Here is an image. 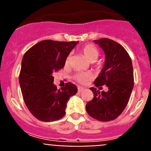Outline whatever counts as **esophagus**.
Listing matches in <instances>:
<instances>
[{"label": "esophagus", "mask_w": 151, "mask_h": 151, "mask_svg": "<svg viewBox=\"0 0 151 151\" xmlns=\"http://www.w3.org/2000/svg\"><path fill=\"white\" fill-rule=\"evenodd\" d=\"M84 90H85V88H84L78 87V92H82V91H83Z\"/></svg>", "instance_id": "esophagus-1"}]
</instances>
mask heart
<instances>
[{
  "mask_svg": "<svg viewBox=\"0 0 151 151\" xmlns=\"http://www.w3.org/2000/svg\"><path fill=\"white\" fill-rule=\"evenodd\" d=\"M82 53L86 57L88 60L90 62H94L97 59V57L99 56V51L98 49L95 46L92 45H87L82 47ZM69 62H70V56H68L66 58L65 60V64L66 66L69 65ZM92 78V75L89 73H77L73 76V79L75 81H76L77 82L80 84H85V82L90 80Z\"/></svg>",
  "mask_w": 151,
  "mask_h": 151,
  "instance_id": "obj_1",
  "label": "heart"
}]
</instances>
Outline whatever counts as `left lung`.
<instances>
[{"label":"left lung","mask_w":151,"mask_h":151,"mask_svg":"<svg viewBox=\"0 0 151 151\" xmlns=\"http://www.w3.org/2000/svg\"><path fill=\"white\" fill-rule=\"evenodd\" d=\"M94 42L104 51L106 59L94 84L96 87L106 85L108 91L91 88L94 97L87 103L86 110L92 118L107 122L120 115L129 102L134 86L132 63L125 49L115 41L104 38Z\"/></svg>","instance_id":"8db88e82"}]
</instances>
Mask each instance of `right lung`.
Wrapping results in <instances>:
<instances>
[{
  "label": "right lung",
  "mask_w": 151,
  "mask_h": 151,
  "mask_svg": "<svg viewBox=\"0 0 151 151\" xmlns=\"http://www.w3.org/2000/svg\"><path fill=\"white\" fill-rule=\"evenodd\" d=\"M78 41H41L25 53L19 76L22 97L30 113L39 120L53 122L66 113V104L78 91L68 82L57 90L53 74L64 67L65 60Z\"/></svg>",
  "instance_id": "obj_1"
}]
</instances>
